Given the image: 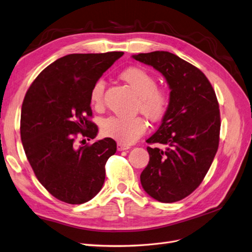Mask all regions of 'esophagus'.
I'll return each mask as SVG.
<instances>
[{
    "mask_svg": "<svg viewBox=\"0 0 252 252\" xmlns=\"http://www.w3.org/2000/svg\"><path fill=\"white\" fill-rule=\"evenodd\" d=\"M129 148V145L123 144V143H118V151L122 152V151H126V149Z\"/></svg>",
    "mask_w": 252,
    "mask_h": 252,
    "instance_id": "34e87169",
    "label": "esophagus"
}]
</instances>
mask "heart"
Here are the masks:
<instances>
[{"instance_id": "b5f03b06", "label": "heart", "mask_w": 252, "mask_h": 252, "mask_svg": "<svg viewBox=\"0 0 252 252\" xmlns=\"http://www.w3.org/2000/svg\"><path fill=\"white\" fill-rule=\"evenodd\" d=\"M120 77L129 85L138 95L137 110L151 121H158L167 110L169 94L166 89L157 86V79L153 74L141 66H130L122 71ZM105 83L97 80L90 91V103L95 108L104 104ZM147 124L141 117L122 118L110 117L103 121L101 132L123 144H129L146 131Z\"/></svg>"}]
</instances>
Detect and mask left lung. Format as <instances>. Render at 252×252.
Returning a JSON list of instances; mask_svg holds the SVG:
<instances>
[{
    "label": "left lung",
    "instance_id": "left-lung-1",
    "mask_svg": "<svg viewBox=\"0 0 252 252\" xmlns=\"http://www.w3.org/2000/svg\"><path fill=\"white\" fill-rule=\"evenodd\" d=\"M132 57L162 73L171 89L161 125L146 140L164 148L147 147L142 187L160 202L179 201L199 187L219 149V101L205 74L175 54L156 51Z\"/></svg>",
    "mask_w": 252,
    "mask_h": 252
}]
</instances>
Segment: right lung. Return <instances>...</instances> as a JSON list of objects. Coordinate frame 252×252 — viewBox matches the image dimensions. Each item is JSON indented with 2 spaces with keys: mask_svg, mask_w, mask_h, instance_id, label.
<instances>
[{
  "mask_svg": "<svg viewBox=\"0 0 252 252\" xmlns=\"http://www.w3.org/2000/svg\"><path fill=\"white\" fill-rule=\"evenodd\" d=\"M123 52L70 54L47 65L27 90L21 109V140L39 182L55 198L80 205L104 185L107 160L117 143L105 138L76 147L75 140L96 137L90 91Z\"/></svg>",
  "mask_w": 252,
  "mask_h": 252,
  "instance_id": "1",
  "label": "right lung"
}]
</instances>
